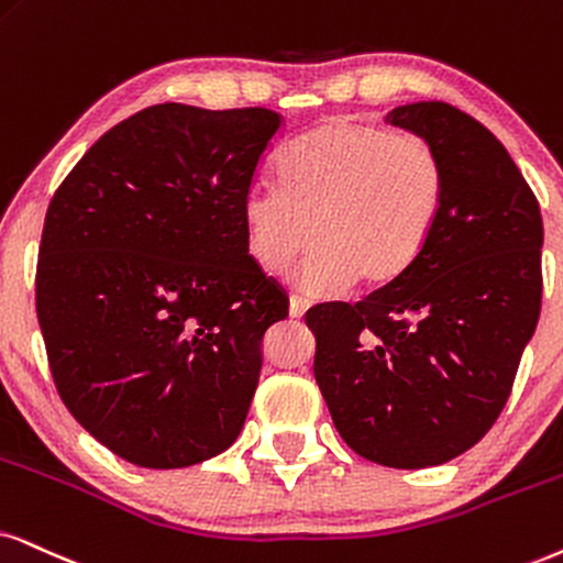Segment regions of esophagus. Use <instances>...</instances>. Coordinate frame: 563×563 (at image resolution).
I'll return each instance as SVG.
<instances>
[{"instance_id":"34e87169","label":"esophagus","mask_w":563,"mask_h":563,"mask_svg":"<svg viewBox=\"0 0 563 563\" xmlns=\"http://www.w3.org/2000/svg\"><path fill=\"white\" fill-rule=\"evenodd\" d=\"M306 309H309V301H306L303 296H290V306H288L290 317L301 319L306 314Z\"/></svg>"}]
</instances>
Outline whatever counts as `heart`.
Segmentation results:
<instances>
[{"label": "heart", "mask_w": 563, "mask_h": 563, "mask_svg": "<svg viewBox=\"0 0 563 563\" xmlns=\"http://www.w3.org/2000/svg\"><path fill=\"white\" fill-rule=\"evenodd\" d=\"M446 170L421 134L338 117L306 132L280 158V184L254 181L241 202L246 249L280 273L309 241L294 283L330 294L400 280L437 231Z\"/></svg>", "instance_id": "heart-1"}]
</instances>
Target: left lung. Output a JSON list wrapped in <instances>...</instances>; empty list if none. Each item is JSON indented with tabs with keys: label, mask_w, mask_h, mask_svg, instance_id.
Listing matches in <instances>:
<instances>
[{
	"label": "left lung",
	"mask_w": 563,
	"mask_h": 563,
	"mask_svg": "<svg viewBox=\"0 0 563 563\" xmlns=\"http://www.w3.org/2000/svg\"><path fill=\"white\" fill-rule=\"evenodd\" d=\"M384 122L421 134L446 170L437 231L400 280L364 301L306 311L314 379L334 429L387 467L450 462L486 437L540 317L538 199L471 113L397 106Z\"/></svg>",
	"instance_id": "left-lung-1"
}]
</instances>
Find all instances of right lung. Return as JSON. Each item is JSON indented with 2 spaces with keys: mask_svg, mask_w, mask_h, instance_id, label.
Segmentation results:
<instances>
[{
  "mask_svg": "<svg viewBox=\"0 0 563 563\" xmlns=\"http://www.w3.org/2000/svg\"><path fill=\"white\" fill-rule=\"evenodd\" d=\"M283 117L158 103L103 134L48 202L35 314L75 421L140 467H189L244 429L288 296L241 202Z\"/></svg>",
  "mask_w": 563,
  "mask_h": 563,
  "instance_id": "right-lung-1",
  "label": "right lung"
}]
</instances>
